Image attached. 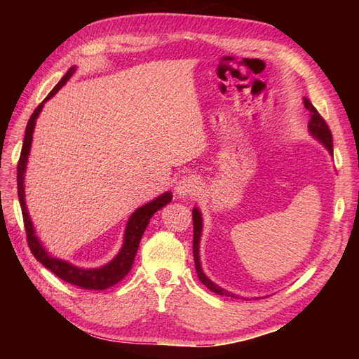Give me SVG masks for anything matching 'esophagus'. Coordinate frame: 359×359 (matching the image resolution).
Here are the masks:
<instances>
[{
	"mask_svg": "<svg viewBox=\"0 0 359 359\" xmlns=\"http://www.w3.org/2000/svg\"><path fill=\"white\" fill-rule=\"evenodd\" d=\"M197 193H199V182L191 177V175H185V177L175 182V194H177L180 199L196 196Z\"/></svg>",
	"mask_w": 359,
	"mask_h": 359,
	"instance_id": "1",
	"label": "esophagus"
}]
</instances>
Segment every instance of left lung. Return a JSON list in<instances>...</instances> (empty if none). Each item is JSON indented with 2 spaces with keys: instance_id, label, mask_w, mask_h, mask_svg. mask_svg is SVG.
<instances>
[{
  "instance_id": "obj_1",
  "label": "left lung",
  "mask_w": 359,
  "mask_h": 359,
  "mask_svg": "<svg viewBox=\"0 0 359 359\" xmlns=\"http://www.w3.org/2000/svg\"><path fill=\"white\" fill-rule=\"evenodd\" d=\"M304 106L310 111V121H309V129L310 134L315 137V139L324 144L325 149L330 152L333 156V139H332V133L329 126L324 121V118L319 116V112L316 111V108L311 104L307 98H304ZM193 226H194V239H193V255H194V264H196V271L197 276H199L202 284L210 288L212 293L222 294V296H231V297H238L231 292H226L225 288L219 287L217 284H215L211 279H208L207 274L203 273L202 270V264H201V255H199V248H201V238H202V228H203V219H202V212L201 210L194 207L193 208ZM259 299V297H257Z\"/></svg>"
}]
</instances>
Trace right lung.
<instances>
[{"label":"right lung","mask_w":359,"mask_h":359,"mask_svg":"<svg viewBox=\"0 0 359 359\" xmlns=\"http://www.w3.org/2000/svg\"><path fill=\"white\" fill-rule=\"evenodd\" d=\"M75 71H77V67L72 66L71 69L66 72L65 77L58 81V85L50 90L48 97H46L40 104L36 106V109L34 111V114L30 116V118L27 121L25 142H22L21 156L18 160V170H17L18 199H20L21 211H22V219H25L29 248H30V251H32V255L35 256L36 261H40L46 266V269L50 270L53 274H57L60 279L69 282V284H72V285H77V287L86 288V290H104V288L116 285L117 282L123 279L129 273V270H131L134 257L137 255V250H139L140 239H142L144 230H147L149 219L154 216V212H157L160 208H163L166 203H170L172 201V194H171V191L160 194L158 197H156L154 201L142 205L140 208H137L133 212L131 217L128 219V224L125 228L123 245H121L116 257H114L112 261H109L108 264L97 266V269H83V266L69 264L67 261H63V259L53 257L50 253H48V250L43 247L41 241L38 239L34 224H32V220H30V216L27 212L26 201H25V197H26L25 196V174H26V168H27V158L30 154V147H32L36 118H38V116H40L44 103L48 102L49 98L55 95L58 90L66 85V81L72 77Z\"/></svg>","instance_id":"add662e5"}]
</instances>
